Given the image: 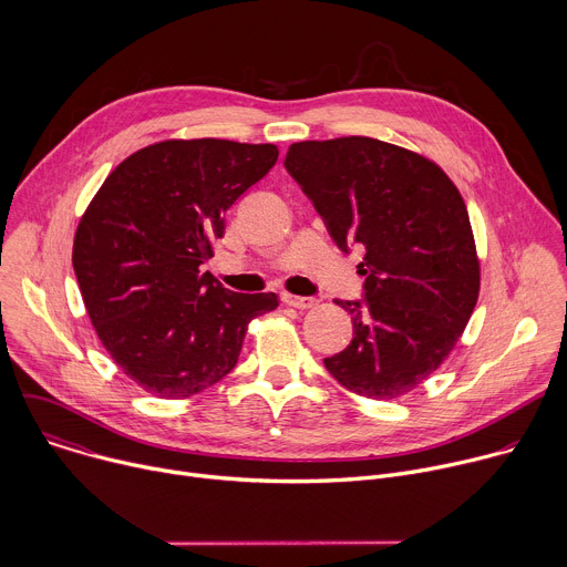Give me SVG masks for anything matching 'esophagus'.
Masks as SVG:
<instances>
[{
    "label": "esophagus",
    "instance_id": "obj_1",
    "mask_svg": "<svg viewBox=\"0 0 567 567\" xmlns=\"http://www.w3.org/2000/svg\"><path fill=\"white\" fill-rule=\"evenodd\" d=\"M282 300L289 305V307H296V309H311L318 305V298H311V296H291V293H285Z\"/></svg>",
    "mask_w": 567,
    "mask_h": 567
}]
</instances>
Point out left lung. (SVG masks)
<instances>
[{
	"label": "left lung",
	"instance_id": "left-lung-1",
	"mask_svg": "<svg viewBox=\"0 0 567 567\" xmlns=\"http://www.w3.org/2000/svg\"><path fill=\"white\" fill-rule=\"evenodd\" d=\"M285 168L334 245L365 251L350 346L322 359L368 399L411 392L449 357L480 291V262L462 195L433 161L368 136L300 141Z\"/></svg>",
	"mask_w": 567,
	"mask_h": 567
}]
</instances>
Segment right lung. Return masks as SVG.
Listing matches in <instances>:
<instances>
[{
	"label": "right lung",
	"instance_id": "1",
	"mask_svg": "<svg viewBox=\"0 0 567 567\" xmlns=\"http://www.w3.org/2000/svg\"><path fill=\"white\" fill-rule=\"evenodd\" d=\"M278 161L271 143L224 138L147 145L105 179L73 239V271L118 368L161 399H184L237 363L249 322L276 293H237L202 265L224 213Z\"/></svg>",
	"mask_w": 567,
	"mask_h": 567
}]
</instances>
